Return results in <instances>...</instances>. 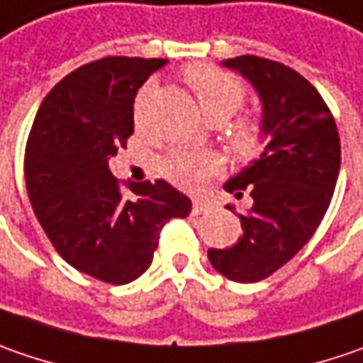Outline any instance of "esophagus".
<instances>
[{
    "label": "esophagus",
    "instance_id": "1",
    "mask_svg": "<svg viewBox=\"0 0 363 363\" xmlns=\"http://www.w3.org/2000/svg\"><path fill=\"white\" fill-rule=\"evenodd\" d=\"M211 207H209V203H205V201H201V199H195L193 201V215H201V213L209 211Z\"/></svg>",
    "mask_w": 363,
    "mask_h": 363
}]
</instances>
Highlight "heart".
<instances>
[{
	"label": "heart",
	"mask_w": 363,
	"mask_h": 363,
	"mask_svg": "<svg viewBox=\"0 0 363 363\" xmlns=\"http://www.w3.org/2000/svg\"><path fill=\"white\" fill-rule=\"evenodd\" d=\"M184 81L195 93L199 105L207 118L215 121L229 119L245 101L244 83L231 72L217 69L211 65H195L184 72ZM152 89L146 87L138 93L134 103V123L138 130L146 128V111L150 101ZM266 130L260 121L245 119L240 121L231 132V146L238 156L254 158L266 146ZM166 179L186 191H197L211 177L221 170V160L211 152L201 150H172L160 164Z\"/></svg>",
	"instance_id": "heart-1"
}]
</instances>
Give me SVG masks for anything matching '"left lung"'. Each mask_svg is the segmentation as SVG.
Here are the masks:
<instances>
[{
    "instance_id": "left-lung-1",
    "label": "left lung",
    "mask_w": 363,
    "mask_h": 363,
    "mask_svg": "<svg viewBox=\"0 0 363 363\" xmlns=\"http://www.w3.org/2000/svg\"><path fill=\"white\" fill-rule=\"evenodd\" d=\"M223 67L258 91L268 144L225 182L238 199L244 191L252 197L250 211L240 213L242 238L207 256L229 280L258 282L294 258L319 228L335 191L341 144L327 103L303 74L254 55L228 58Z\"/></svg>"
}]
</instances>
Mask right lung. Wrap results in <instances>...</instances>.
<instances>
[{
	"label": "right lung",
	"instance_id": "add662e5",
	"mask_svg": "<svg viewBox=\"0 0 363 363\" xmlns=\"http://www.w3.org/2000/svg\"><path fill=\"white\" fill-rule=\"evenodd\" d=\"M164 58L107 56L67 74L40 105L28 135V197L55 250L109 284H128L154 258L160 231L191 213L166 181L121 189L109 158L134 134V99Z\"/></svg>",
	"mask_w": 363,
	"mask_h": 363
}]
</instances>
